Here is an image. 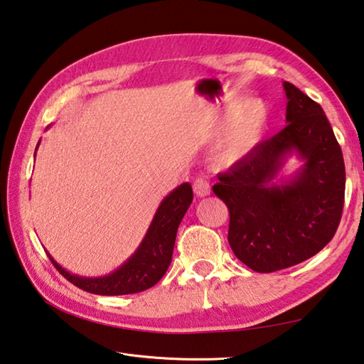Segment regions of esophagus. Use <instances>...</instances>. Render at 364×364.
I'll return each mask as SVG.
<instances>
[{
    "label": "esophagus",
    "mask_w": 364,
    "mask_h": 364,
    "mask_svg": "<svg viewBox=\"0 0 364 364\" xmlns=\"http://www.w3.org/2000/svg\"><path fill=\"white\" fill-rule=\"evenodd\" d=\"M192 188H194V192L198 197H206V196H210V192H211L210 183L203 176L197 178V180L194 181V186H192Z\"/></svg>",
    "instance_id": "esophagus-1"
}]
</instances>
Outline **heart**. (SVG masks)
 Returning <instances> with one entry per match:
<instances>
[{
  "mask_svg": "<svg viewBox=\"0 0 364 364\" xmlns=\"http://www.w3.org/2000/svg\"><path fill=\"white\" fill-rule=\"evenodd\" d=\"M268 117V107L262 99L254 97L241 104L218 149V161L232 164L251 153L265 134Z\"/></svg>",
  "mask_w": 364,
  "mask_h": 364,
  "instance_id": "heart-1",
  "label": "heart"
}]
</instances>
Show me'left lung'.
I'll use <instances>...</instances> for the list:
<instances>
[{
    "label": "left lung",
    "instance_id": "obj_1",
    "mask_svg": "<svg viewBox=\"0 0 364 364\" xmlns=\"http://www.w3.org/2000/svg\"><path fill=\"white\" fill-rule=\"evenodd\" d=\"M287 126L262 141L224 173L213 192L230 213L229 245L257 273L298 265L322 251L344 208L346 167L325 112L284 82ZM295 151L305 166L287 182L277 175Z\"/></svg>",
    "mask_w": 364,
    "mask_h": 364
}]
</instances>
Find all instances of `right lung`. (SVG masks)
<instances>
[{"instance_id": "1", "label": "right lung", "mask_w": 364, "mask_h": 364, "mask_svg": "<svg viewBox=\"0 0 364 364\" xmlns=\"http://www.w3.org/2000/svg\"><path fill=\"white\" fill-rule=\"evenodd\" d=\"M192 188L189 183L173 189L161 202L158 211L144 241L129 259L115 272L102 277H82L70 274L47 254L53 267L69 282L95 295H129L139 294L161 281L172 262L176 230L183 216L192 203Z\"/></svg>"}]
</instances>
